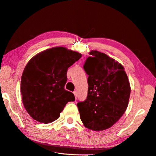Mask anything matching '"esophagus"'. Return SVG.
I'll use <instances>...</instances> for the list:
<instances>
[{"instance_id":"esophagus-1","label":"esophagus","mask_w":156,"mask_h":156,"mask_svg":"<svg viewBox=\"0 0 156 156\" xmlns=\"http://www.w3.org/2000/svg\"><path fill=\"white\" fill-rule=\"evenodd\" d=\"M73 94H74L75 98H77V97H78V95H77V92H76V91H74V92H73Z\"/></svg>"}]
</instances>
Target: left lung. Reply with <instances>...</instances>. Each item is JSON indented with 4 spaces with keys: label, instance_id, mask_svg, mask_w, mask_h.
<instances>
[{
    "label": "left lung",
    "instance_id": "1",
    "mask_svg": "<svg viewBox=\"0 0 156 156\" xmlns=\"http://www.w3.org/2000/svg\"><path fill=\"white\" fill-rule=\"evenodd\" d=\"M89 55L83 66L89 75L87 98L77 106L84 126L102 131L117 123L126 112L131 88L122 65L97 50Z\"/></svg>",
    "mask_w": 156,
    "mask_h": 156
}]
</instances>
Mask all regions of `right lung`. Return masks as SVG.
Masks as SVG:
<instances>
[{"mask_svg":"<svg viewBox=\"0 0 156 156\" xmlns=\"http://www.w3.org/2000/svg\"><path fill=\"white\" fill-rule=\"evenodd\" d=\"M82 55L65 47H54L34 56L21 78L22 103L33 119L47 124L60 117L74 95L65 89L67 69Z\"/></svg>","mask_w":156,"mask_h":156,"instance_id":"1","label":"right lung"}]
</instances>
